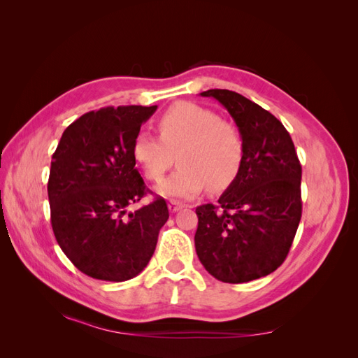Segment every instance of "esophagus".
<instances>
[{
    "label": "esophagus",
    "instance_id": "34e87169",
    "mask_svg": "<svg viewBox=\"0 0 358 358\" xmlns=\"http://www.w3.org/2000/svg\"><path fill=\"white\" fill-rule=\"evenodd\" d=\"M182 208H183V204L179 203V201H176V200H171V201L169 203V210H170V212H178V210H180Z\"/></svg>",
    "mask_w": 358,
    "mask_h": 358
}]
</instances>
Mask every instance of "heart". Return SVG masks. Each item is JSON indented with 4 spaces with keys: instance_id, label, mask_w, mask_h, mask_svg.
<instances>
[{
    "instance_id": "1",
    "label": "heart",
    "mask_w": 358,
    "mask_h": 358,
    "mask_svg": "<svg viewBox=\"0 0 358 358\" xmlns=\"http://www.w3.org/2000/svg\"><path fill=\"white\" fill-rule=\"evenodd\" d=\"M159 138L140 131L133 155L150 182L159 183L175 166L180 167L158 188L161 196L191 199L209 185L212 191L230 187L245 157L237 127L218 113L192 103H178L158 117Z\"/></svg>"
}]
</instances>
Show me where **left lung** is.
<instances>
[{
	"label": "left lung",
	"mask_w": 358,
	"mask_h": 358,
	"mask_svg": "<svg viewBox=\"0 0 358 358\" xmlns=\"http://www.w3.org/2000/svg\"><path fill=\"white\" fill-rule=\"evenodd\" d=\"M201 96L218 100L239 128L245 157L218 206L196 209V251L222 282L267 276L285 262L301 218V166L289 133L262 106L229 90Z\"/></svg>",
	"instance_id": "obj_1"
}]
</instances>
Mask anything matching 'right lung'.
Masks as SVG:
<instances>
[{"label": "right lung", "mask_w": 358, "mask_h": 358, "mask_svg": "<svg viewBox=\"0 0 358 358\" xmlns=\"http://www.w3.org/2000/svg\"><path fill=\"white\" fill-rule=\"evenodd\" d=\"M157 106H109L70 124L52 155L50 224L62 252L82 273L122 282L154 255L169 220L162 197L134 212L148 187L136 169L133 142Z\"/></svg>", "instance_id": "right-lung-1"}]
</instances>
